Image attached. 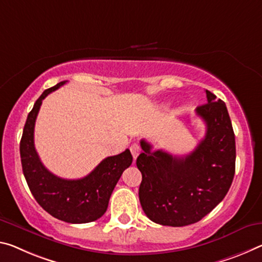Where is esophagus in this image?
Here are the masks:
<instances>
[{"instance_id":"esophagus-1","label":"esophagus","mask_w":262,"mask_h":262,"mask_svg":"<svg viewBox=\"0 0 262 262\" xmlns=\"http://www.w3.org/2000/svg\"><path fill=\"white\" fill-rule=\"evenodd\" d=\"M140 151H141V149L139 147V144H136V143L132 144V146H130V152H132V155H133V159L136 160V157L139 156Z\"/></svg>"}]
</instances>
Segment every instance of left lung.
<instances>
[{
	"instance_id": "1",
	"label": "left lung",
	"mask_w": 262,
	"mask_h": 262,
	"mask_svg": "<svg viewBox=\"0 0 262 262\" xmlns=\"http://www.w3.org/2000/svg\"><path fill=\"white\" fill-rule=\"evenodd\" d=\"M207 102L196 113L206 133L192 152L172 156L141 140L136 165L142 173L139 189L147 217L164 226H186L210 213L232 184L235 171V139L225 102L205 91Z\"/></svg>"
}]
</instances>
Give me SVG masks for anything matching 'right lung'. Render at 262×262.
Returning <instances> with one entry per match:
<instances>
[{"label": "right lung", "mask_w": 262, "mask_h": 262, "mask_svg": "<svg viewBox=\"0 0 262 262\" xmlns=\"http://www.w3.org/2000/svg\"><path fill=\"white\" fill-rule=\"evenodd\" d=\"M65 82L45 90L29 113L19 143L20 162L32 196L48 213L66 223L85 224L106 212L111 194L122 172L132 164L133 156L126 149L119 155L106 157L80 180H64L44 167L35 149V122L41 101Z\"/></svg>", "instance_id": "right-lung-1"}]
</instances>
